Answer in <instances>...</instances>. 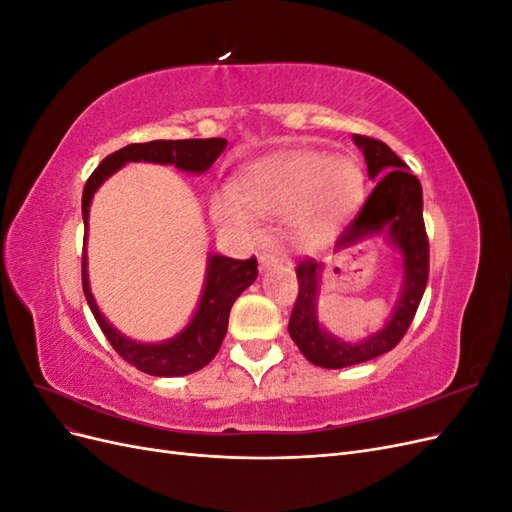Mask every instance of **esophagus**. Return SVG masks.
I'll list each match as a JSON object with an SVG mask.
<instances>
[{
	"label": "esophagus",
	"mask_w": 512,
	"mask_h": 512,
	"mask_svg": "<svg viewBox=\"0 0 512 512\" xmlns=\"http://www.w3.org/2000/svg\"><path fill=\"white\" fill-rule=\"evenodd\" d=\"M275 262H280V258H277V254H275V252L265 250V252L260 254V267H262V269H269V267H273Z\"/></svg>",
	"instance_id": "esophagus-1"
}]
</instances>
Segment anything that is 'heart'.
Returning a JSON list of instances; mask_svg holds the SVG:
<instances>
[{
    "mask_svg": "<svg viewBox=\"0 0 512 512\" xmlns=\"http://www.w3.org/2000/svg\"><path fill=\"white\" fill-rule=\"evenodd\" d=\"M361 192L363 170L352 158L290 151L245 168L213 209L220 222L245 230L256 226V215L294 209L297 226L316 235L352 209Z\"/></svg>",
    "mask_w": 512,
    "mask_h": 512,
    "instance_id": "heart-1",
    "label": "heart"
}]
</instances>
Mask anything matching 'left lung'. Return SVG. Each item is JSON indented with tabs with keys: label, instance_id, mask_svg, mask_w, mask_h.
<instances>
[{
	"label": "left lung",
	"instance_id": "obj_1",
	"mask_svg": "<svg viewBox=\"0 0 512 512\" xmlns=\"http://www.w3.org/2000/svg\"><path fill=\"white\" fill-rule=\"evenodd\" d=\"M352 141L363 151L369 177L378 179V183L367 196L359 215L337 239L335 247L342 250L369 235L384 232L389 243L401 254L404 284H401L391 320L378 333L352 344L324 331L318 322L322 265L312 258L299 262V297L292 307L288 333L309 363L327 369L359 365L393 350L412 324L429 277V241L423 222L421 181L386 143L361 134H354Z\"/></svg>",
	"mask_w": 512,
	"mask_h": 512
}]
</instances>
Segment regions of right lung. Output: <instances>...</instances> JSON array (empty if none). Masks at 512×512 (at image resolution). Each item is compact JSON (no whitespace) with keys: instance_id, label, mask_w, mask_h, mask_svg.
I'll return each instance as SVG.
<instances>
[{"instance_id":"add662e5","label":"right lung","mask_w":512,"mask_h":512,"mask_svg":"<svg viewBox=\"0 0 512 512\" xmlns=\"http://www.w3.org/2000/svg\"><path fill=\"white\" fill-rule=\"evenodd\" d=\"M226 149V138H185V141H149L123 147L111 156H106L100 166L91 173L83 190V222L87 230L89 205L100 185L128 162H153V164H175L185 173H205L211 164L220 158ZM87 241V232H85ZM258 277V262L235 260L220 254H211L207 260L205 288L200 294L196 314L179 335L166 339L162 344H141L121 335L111 322H108L96 305L94 294L89 288L87 275V252L83 250V292L94 312L102 333L106 335L123 361H128L136 369L149 376L175 378L188 376L203 369L218 354L224 335L228 329L230 307L239 299V294L252 286Z\"/></svg>"}]
</instances>
